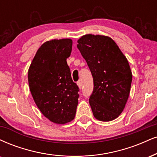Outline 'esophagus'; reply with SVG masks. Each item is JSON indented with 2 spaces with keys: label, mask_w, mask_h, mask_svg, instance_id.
I'll return each instance as SVG.
<instances>
[{
  "label": "esophagus",
  "mask_w": 157,
  "mask_h": 157,
  "mask_svg": "<svg viewBox=\"0 0 157 157\" xmlns=\"http://www.w3.org/2000/svg\"><path fill=\"white\" fill-rule=\"evenodd\" d=\"M77 85H78L79 88H82V81H81V80H78V81H77Z\"/></svg>",
  "instance_id": "34e87169"
}]
</instances>
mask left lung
I'll return each mask as SVG.
<instances>
[{
  "label": "left lung",
  "instance_id": "1",
  "mask_svg": "<svg viewBox=\"0 0 157 157\" xmlns=\"http://www.w3.org/2000/svg\"><path fill=\"white\" fill-rule=\"evenodd\" d=\"M77 42L93 77L89 103L94 116L101 121L114 120L122 113L129 98L132 80L129 62L108 36L88 34Z\"/></svg>",
  "mask_w": 157,
  "mask_h": 157
}]
</instances>
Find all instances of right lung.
Wrapping results in <instances>:
<instances>
[{
  "label": "right lung",
  "instance_id": "add662e5",
  "mask_svg": "<svg viewBox=\"0 0 157 157\" xmlns=\"http://www.w3.org/2000/svg\"><path fill=\"white\" fill-rule=\"evenodd\" d=\"M71 48L69 39L47 41L37 50L28 70V83L36 105L56 124L72 121L78 104L80 89L71 79L67 62Z\"/></svg>",
  "mask_w": 157,
  "mask_h": 157
}]
</instances>
